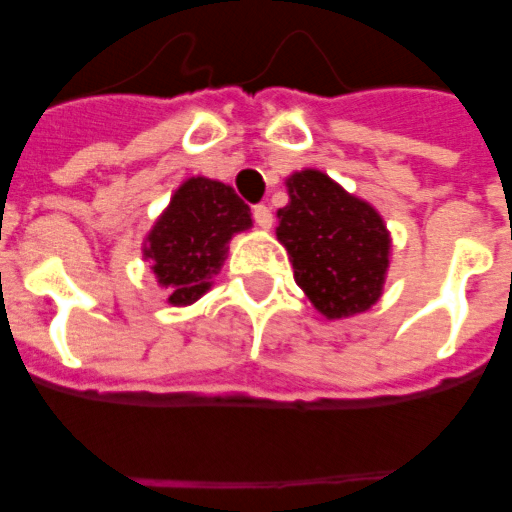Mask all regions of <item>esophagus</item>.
Masks as SVG:
<instances>
[{
  "label": "esophagus",
  "instance_id": "34e87169",
  "mask_svg": "<svg viewBox=\"0 0 512 512\" xmlns=\"http://www.w3.org/2000/svg\"><path fill=\"white\" fill-rule=\"evenodd\" d=\"M252 217H255V223L260 225V228H265V231L273 225L271 207H265V204H257V207L252 209Z\"/></svg>",
  "mask_w": 512,
  "mask_h": 512
}]
</instances>
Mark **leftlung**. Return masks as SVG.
<instances>
[{
    "label": "left lung",
    "mask_w": 512,
    "mask_h": 512,
    "mask_svg": "<svg viewBox=\"0 0 512 512\" xmlns=\"http://www.w3.org/2000/svg\"><path fill=\"white\" fill-rule=\"evenodd\" d=\"M287 191L276 236L287 247L297 287L327 319L369 311L390 263V236L377 209L319 170L289 175Z\"/></svg>",
    "instance_id": "left-lung-1"
}]
</instances>
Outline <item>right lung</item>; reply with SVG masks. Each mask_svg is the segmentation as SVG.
Here are the masks:
<instances>
[{
	"label": "right lung",
	"mask_w": 512,
	"mask_h": 512,
	"mask_svg": "<svg viewBox=\"0 0 512 512\" xmlns=\"http://www.w3.org/2000/svg\"><path fill=\"white\" fill-rule=\"evenodd\" d=\"M252 225L249 207L231 185L188 177L143 244V257L172 305L196 303L223 268L233 233Z\"/></svg>",
	"instance_id": "add662e5"
}]
</instances>
